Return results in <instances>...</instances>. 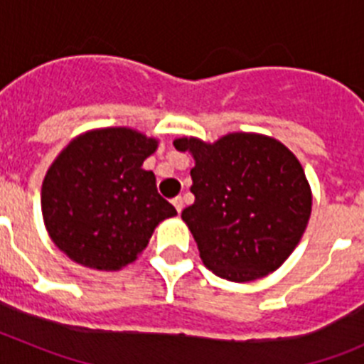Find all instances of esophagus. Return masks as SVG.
Listing matches in <instances>:
<instances>
[{
	"mask_svg": "<svg viewBox=\"0 0 364 364\" xmlns=\"http://www.w3.org/2000/svg\"><path fill=\"white\" fill-rule=\"evenodd\" d=\"M171 202H173V205H175V210L178 211V213L184 210V198H182V197H175Z\"/></svg>",
	"mask_w": 364,
	"mask_h": 364,
	"instance_id": "esophagus-1",
	"label": "esophagus"
}]
</instances>
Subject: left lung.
<instances>
[{
	"instance_id": "1",
	"label": "left lung",
	"mask_w": 364,
	"mask_h": 364,
	"mask_svg": "<svg viewBox=\"0 0 364 364\" xmlns=\"http://www.w3.org/2000/svg\"><path fill=\"white\" fill-rule=\"evenodd\" d=\"M195 159L191 193L182 211L208 269L247 282L284 262L306 230L311 189L284 144L255 133H231L215 144L176 138Z\"/></svg>"
}]
</instances>
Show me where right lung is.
<instances>
[{
	"mask_svg": "<svg viewBox=\"0 0 364 364\" xmlns=\"http://www.w3.org/2000/svg\"><path fill=\"white\" fill-rule=\"evenodd\" d=\"M159 140L127 127L80 134L58 154L41 186L50 239L69 259L117 272L146 250L154 228L176 210L142 167Z\"/></svg>",
	"mask_w": 364,
	"mask_h": 364,
	"instance_id": "obj_1",
	"label": "right lung"
}]
</instances>
